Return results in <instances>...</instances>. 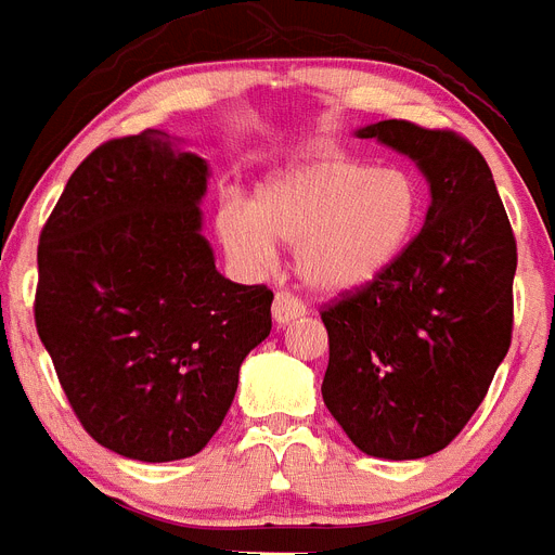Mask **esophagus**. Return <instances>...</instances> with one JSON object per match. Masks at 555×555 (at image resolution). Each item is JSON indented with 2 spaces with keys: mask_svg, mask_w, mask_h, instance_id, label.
<instances>
[{
  "mask_svg": "<svg viewBox=\"0 0 555 555\" xmlns=\"http://www.w3.org/2000/svg\"><path fill=\"white\" fill-rule=\"evenodd\" d=\"M304 314H306V306L300 304L295 295H288V292H278V295H274L272 318L278 326H288L292 320L304 318Z\"/></svg>",
  "mask_w": 555,
  "mask_h": 555,
  "instance_id": "obj_1",
  "label": "esophagus"
}]
</instances>
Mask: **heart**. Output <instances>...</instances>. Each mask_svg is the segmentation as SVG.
Wrapping results in <instances>:
<instances>
[{
    "label": "heart",
    "mask_w": 555,
    "mask_h": 555,
    "mask_svg": "<svg viewBox=\"0 0 555 555\" xmlns=\"http://www.w3.org/2000/svg\"><path fill=\"white\" fill-rule=\"evenodd\" d=\"M420 215V184L405 169L318 158L272 172L251 204H223L215 227L229 258L255 272L274 260V241L295 246L300 281L337 297L391 272Z\"/></svg>",
    "instance_id": "obj_1"
}]
</instances>
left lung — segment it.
<instances>
[{
  "label": "left lung",
  "instance_id": "obj_1",
  "mask_svg": "<svg viewBox=\"0 0 555 555\" xmlns=\"http://www.w3.org/2000/svg\"><path fill=\"white\" fill-rule=\"evenodd\" d=\"M354 135L409 155L431 204L391 272L323 311V402L369 456L423 460L465 428L511 349L514 229L456 132L388 118Z\"/></svg>",
  "mask_w": 555,
  "mask_h": 555
}]
</instances>
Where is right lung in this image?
Here are the masks:
<instances>
[{
  "instance_id": "obj_1",
  "label": "right lung",
  "mask_w": 555,
  "mask_h": 555,
  "mask_svg": "<svg viewBox=\"0 0 555 555\" xmlns=\"http://www.w3.org/2000/svg\"><path fill=\"white\" fill-rule=\"evenodd\" d=\"M209 164L144 130L73 172L39 237L36 328L85 431L139 462L195 456L272 332V292L215 269Z\"/></svg>"
}]
</instances>
